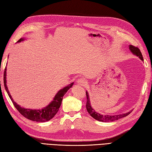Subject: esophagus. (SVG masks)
<instances>
[{
    "label": "esophagus",
    "instance_id": "34e87169",
    "mask_svg": "<svg viewBox=\"0 0 152 152\" xmlns=\"http://www.w3.org/2000/svg\"><path fill=\"white\" fill-rule=\"evenodd\" d=\"M77 83H78L79 84L82 85V86H85L87 84V82L83 78H80L78 80H77Z\"/></svg>",
    "mask_w": 152,
    "mask_h": 152
}]
</instances>
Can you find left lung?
Masks as SVG:
<instances>
[{"label":"left lung","instance_id":"8db88e82","mask_svg":"<svg viewBox=\"0 0 152 152\" xmlns=\"http://www.w3.org/2000/svg\"><path fill=\"white\" fill-rule=\"evenodd\" d=\"M129 50H131L132 52L136 55L137 56H138L142 61H143V57L141 52L139 50V48L137 47H135L134 46L132 45H129ZM86 99H87V101H86V110L88 111V112L89 114L94 118V119L99 121H102V122H111V121H116L119 119H121V118H123L126 116H127L128 115L131 113V112H129L126 113H124V114H120V115H113V116H110V115H101L98 113H97L95 111L91 108V106L90 104V99H89V96L88 94V92H86Z\"/></svg>","mask_w":152,"mask_h":152}]
</instances>
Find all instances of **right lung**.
<instances>
[{"instance_id": "right-lung-1", "label": "right lung", "mask_w": 152, "mask_h": 152, "mask_svg": "<svg viewBox=\"0 0 152 152\" xmlns=\"http://www.w3.org/2000/svg\"><path fill=\"white\" fill-rule=\"evenodd\" d=\"M23 40V39H20L18 40L17 42H20ZM4 87L7 93L8 94L10 99L12 100L14 106L18 111L22 115L33 121L36 122H46L50 121V119L56 115L59 110V108L61 105V102L62 101V97L66 94V92L69 90L70 88L73 86V83L69 84L68 86L62 89L59 91L57 95L55 96L53 101L51 102L49 105H48L45 108L42 110H30V109H25L22 108L19 105H18L16 102L13 101V100L11 96L8 87L6 86V67L4 69Z\"/></svg>"}]
</instances>
